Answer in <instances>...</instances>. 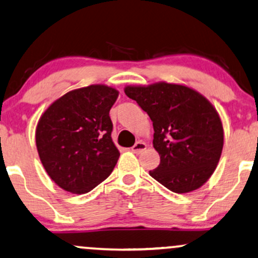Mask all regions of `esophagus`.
<instances>
[{"mask_svg": "<svg viewBox=\"0 0 258 258\" xmlns=\"http://www.w3.org/2000/svg\"><path fill=\"white\" fill-rule=\"evenodd\" d=\"M146 149H147V145H146L145 142H142V141L136 142L135 145L132 147V152L135 153V154H140V153L145 152Z\"/></svg>", "mask_w": 258, "mask_h": 258, "instance_id": "1", "label": "esophagus"}]
</instances>
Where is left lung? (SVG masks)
<instances>
[{"instance_id":"1","label":"left lung","mask_w":258,"mask_h":258,"mask_svg":"<svg viewBox=\"0 0 258 258\" xmlns=\"http://www.w3.org/2000/svg\"><path fill=\"white\" fill-rule=\"evenodd\" d=\"M124 92L153 122L160 165L149 170L150 176L175 193L202 187L215 172L224 145L215 106L188 86L165 82L126 86Z\"/></svg>"}]
</instances>
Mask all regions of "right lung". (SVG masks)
<instances>
[{
  "instance_id": "obj_1",
  "label": "right lung",
  "mask_w": 258,
  "mask_h": 258,
  "mask_svg": "<svg viewBox=\"0 0 258 258\" xmlns=\"http://www.w3.org/2000/svg\"><path fill=\"white\" fill-rule=\"evenodd\" d=\"M117 97L116 89L100 84L72 90L40 117L35 132L40 160L62 189L88 193L115 168L119 152L109 112Z\"/></svg>"
}]
</instances>
